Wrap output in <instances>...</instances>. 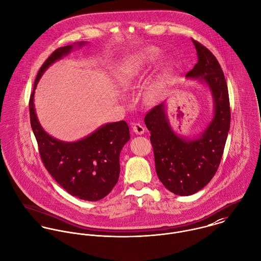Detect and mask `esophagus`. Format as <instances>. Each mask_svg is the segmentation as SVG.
I'll return each instance as SVG.
<instances>
[{"label":"esophagus","mask_w":261,"mask_h":261,"mask_svg":"<svg viewBox=\"0 0 261 261\" xmlns=\"http://www.w3.org/2000/svg\"><path fill=\"white\" fill-rule=\"evenodd\" d=\"M133 130L137 135H143L145 133V127L142 124H140V123H136L133 126Z\"/></svg>","instance_id":"obj_1"}]
</instances>
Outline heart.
Listing matches in <instances>:
<instances>
[{
	"instance_id": "b5f03b06",
	"label": "heart",
	"mask_w": 261,
	"mask_h": 261,
	"mask_svg": "<svg viewBox=\"0 0 261 261\" xmlns=\"http://www.w3.org/2000/svg\"><path fill=\"white\" fill-rule=\"evenodd\" d=\"M160 49L155 47H147L125 57L118 66V73L121 83L123 85H128L129 83L138 80L146 68L160 57ZM171 71L172 65L170 63H166L161 74L149 84L147 92V96L149 98H155L161 94L168 82Z\"/></svg>"
}]
</instances>
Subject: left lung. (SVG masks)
I'll list each match as a JSON object with an SVG mask.
<instances>
[{
    "mask_svg": "<svg viewBox=\"0 0 261 261\" xmlns=\"http://www.w3.org/2000/svg\"><path fill=\"white\" fill-rule=\"evenodd\" d=\"M198 63L186 74L205 84L213 98V116L204 130L191 139L178 135L166 112V101L145 117L150 132L155 172L170 192L190 196L206 186L217 172L230 128V105L223 71L216 57L193 40Z\"/></svg>",
    "mask_w": 261,
    "mask_h": 261,
    "instance_id": "1",
    "label": "left lung"
}]
</instances>
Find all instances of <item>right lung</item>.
I'll list each match as a JSON object with an SVG mask.
<instances>
[{
	"label": "right lung",
	"instance_id": "1",
	"mask_svg": "<svg viewBox=\"0 0 261 261\" xmlns=\"http://www.w3.org/2000/svg\"><path fill=\"white\" fill-rule=\"evenodd\" d=\"M81 41L56 49L38 72L30 97L31 126L38 143L43 164L55 181L70 195L85 201H98L110 194L118 181L119 153L129 141V127L124 120L109 122L87 137L63 142L48 135L38 120L34 94L38 82L46 69L68 55Z\"/></svg>",
	"mask_w": 261,
	"mask_h": 261
}]
</instances>
